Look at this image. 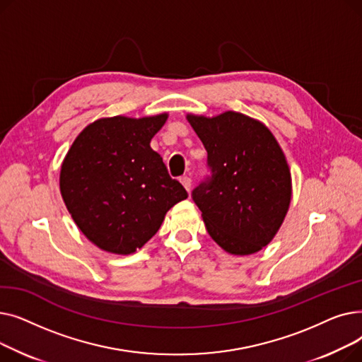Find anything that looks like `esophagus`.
Segmentation results:
<instances>
[{"mask_svg": "<svg viewBox=\"0 0 362 362\" xmlns=\"http://www.w3.org/2000/svg\"><path fill=\"white\" fill-rule=\"evenodd\" d=\"M180 183L183 185V187L186 189L187 192L191 191V185H192V180H191V177H187V176H182V177H180Z\"/></svg>", "mask_w": 362, "mask_h": 362, "instance_id": "esophagus-1", "label": "esophagus"}]
</instances>
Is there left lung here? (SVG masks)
I'll return each mask as SVG.
<instances>
[{
    "label": "left lung",
    "mask_w": 362,
    "mask_h": 362,
    "mask_svg": "<svg viewBox=\"0 0 362 362\" xmlns=\"http://www.w3.org/2000/svg\"><path fill=\"white\" fill-rule=\"evenodd\" d=\"M206 149V176L192 199L206 232L233 255L267 246L286 217L292 198L289 165L273 133L242 112L216 117L187 114Z\"/></svg>",
    "instance_id": "1"
}]
</instances>
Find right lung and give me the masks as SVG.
I'll return each mask as SVG.
<instances>
[{"mask_svg": "<svg viewBox=\"0 0 362 362\" xmlns=\"http://www.w3.org/2000/svg\"><path fill=\"white\" fill-rule=\"evenodd\" d=\"M167 112L116 116L86 126L60 171V191L71 218L98 248L127 255L154 236L171 206L187 198L149 142Z\"/></svg>", "mask_w": 362, "mask_h": 362, "instance_id": "add662e5", "label": "right lung"}]
</instances>
